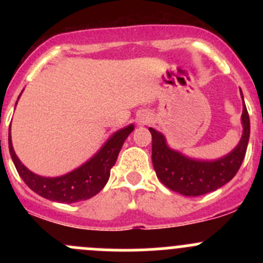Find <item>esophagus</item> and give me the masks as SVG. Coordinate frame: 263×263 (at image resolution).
<instances>
[{"instance_id":"34e87169","label":"esophagus","mask_w":263,"mask_h":263,"mask_svg":"<svg viewBox=\"0 0 263 263\" xmlns=\"http://www.w3.org/2000/svg\"><path fill=\"white\" fill-rule=\"evenodd\" d=\"M150 119V113L146 112V110H141V112L137 115V123L139 124H146Z\"/></svg>"}]
</instances>
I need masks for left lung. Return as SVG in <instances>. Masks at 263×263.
<instances>
[{
	"label": "left lung",
	"mask_w": 263,
	"mask_h": 263,
	"mask_svg": "<svg viewBox=\"0 0 263 263\" xmlns=\"http://www.w3.org/2000/svg\"><path fill=\"white\" fill-rule=\"evenodd\" d=\"M240 95L243 94L240 90ZM243 132L238 145L227 155L215 160H202L185 156L168 145L165 136L148 127L153 137L151 159L155 173L169 190L183 196H201L213 192L232 181L239 171L249 141V116L243 99Z\"/></svg>",
	"instance_id": "obj_1"
}]
</instances>
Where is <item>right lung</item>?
<instances>
[{"instance_id": "1", "label": "right lung", "mask_w": 263, "mask_h": 263, "mask_svg": "<svg viewBox=\"0 0 263 263\" xmlns=\"http://www.w3.org/2000/svg\"><path fill=\"white\" fill-rule=\"evenodd\" d=\"M134 129V124H128L116 131L89 160L60 177H42L29 171L15 154L12 147L11 132H9L10 155L18 176L36 195L47 200L62 203L79 202V201L89 200L104 188L109 179L110 169L116 164L122 145Z\"/></svg>"}]
</instances>
